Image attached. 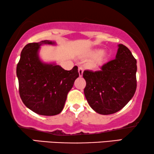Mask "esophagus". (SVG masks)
I'll return each instance as SVG.
<instances>
[{"label":"esophagus","mask_w":154,"mask_h":154,"mask_svg":"<svg viewBox=\"0 0 154 154\" xmlns=\"http://www.w3.org/2000/svg\"><path fill=\"white\" fill-rule=\"evenodd\" d=\"M83 68L82 66H80L79 68V75L81 77L83 75Z\"/></svg>","instance_id":"1"}]
</instances>
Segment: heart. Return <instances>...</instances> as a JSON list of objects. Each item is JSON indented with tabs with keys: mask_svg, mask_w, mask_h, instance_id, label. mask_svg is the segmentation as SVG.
<instances>
[{
	"mask_svg": "<svg viewBox=\"0 0 154 154\" xmlns=\"http://www.w3.org/2000/svg\"><path fill=\"white\" fill-rule=\"evenodd\" d=\"M89 57L93 59L88 63V66L91 69H97L100 66L106 59V54L103 53L101 49H95L91 51L89 54Z\"/></svg>",
	"mask_w": 154,
	"mask_h": 154,
	"instance_id": "b5f03b06",
	"label": "heart"
}]
</instances>
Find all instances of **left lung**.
Returning <instances> with one entry per match:
<instances>
[{"label":"left lung","mask_w":154,"mask_h":154,"mask_svg":"<svg viewBox=\"0 0 154 154\" xmlns=\"http://www.w3.org/2000/svg\"><path fill=\"white\" fill-rule=\"evenodd\" d=\"M116 59L93 72L85 70L84 94L89 105L101 115H110L123 108L137 89V60L130 50L118 45Z\"/></svg>","instance_id":"obj_1"}]
</instances>
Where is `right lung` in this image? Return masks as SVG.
Segmentation results:
<instances>
[{"instance_id":"right-lung-1","label":"right lung","mask_w":154,"mask_h":154,"mask_svg":"<svg viewBox=\"0 0 154 154\" xmlns=\"http://www.w3.org/2000/svg\"><path fill=\"white\" fill-rule=\"evenodd\" d=\"M49 40L29 43L23 48L17 65L19 93L25 106L38 115L53 116L62 111L68 93L79 76L78 66L70 71L44 63L38 57L39 46Z\"/></svg>"}]
</instances>
